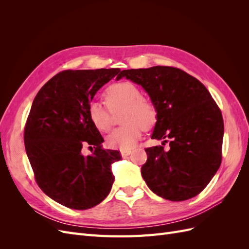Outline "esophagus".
<instances>
[{"mask_svg": "<svg viewBox=\"0 0 249 249\" xmlns=\"http://www.w3.org/2000/svg\"><path fill=\"white\" fill-rule=\"evenodd\" d=\"M131 153H132V150H120V155H122V157L123 158H126L127 156L129 155H131Z\"/></svg>", "mask_w": 249, "mask_h": 249, "instance_id": "obj_1", "label": "esophagus"}]
</instances>
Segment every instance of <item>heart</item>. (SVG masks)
Segmentation results:
<instances>
[{
    "label": "heart",
    "instance_id": "b5f03b06",
    "mask_svg": "<svg viewBox=\"0 0 249 249\" xmlns=\"http://www.w3.org/2000/svg\"><path fill=\"white\" fill-rule=\"evenodd\" d=\"M105 108L99 102L88 106L90 123L97 131L107 133L112 127V115L122 112L119 123L124 126L112 132L107 137V145L111 148L129 150L141 138L142 131H149L158 123L156 105L142 96V91L131 82H118L110 85L104 92Z\"/></svg>",
    "mask_w": 249,
    "mask_h": 249
}]
</instances>
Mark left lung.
Here are the masks:
<instances>
[{
    "label": "left lung",
    "mask_w": 249,
    "mask_h": 249,
    "mask_svg": "<svg viewBox=\"0 0 249 249\" xmlns=\"http://www.w3.org/2000/svg\"><path fill=\"white\" fill-rule=\"evenodd\" d=\"M125 77L145 89L158 110L153 139L169 142L145 148L143 179L159 196L182 201L199 194L222 159L223 118L206 86L173 66L125 70Z\"/></svg>",
    "instance_id": "8db88e82"
}]
</instances>
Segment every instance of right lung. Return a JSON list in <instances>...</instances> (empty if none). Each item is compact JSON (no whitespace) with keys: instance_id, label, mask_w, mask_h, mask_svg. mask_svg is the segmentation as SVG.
<instances>
[{"instance_id":"1","label":"right lung","mask_w":249,"mask_h":249,"mask_svg":"<svg viewBox=\"0 0 249 249\" xmlns=\"http://www.w3.org/2000/svg\"><path fill=\"white\" fill-rule=\"evenodd\" d=\"M119 69L60 71L35 96L27 118L24 141L37 185L62 206L86 210L109 194L118 150L104 149V139L90 123L88 106ZM84 145L94 147L84 157Z\"/></svg>"}]
</instances>
